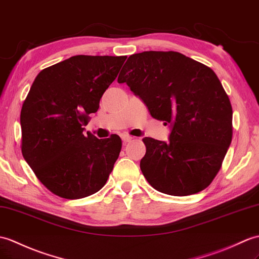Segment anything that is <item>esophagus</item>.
I'll use <instances>...</instances> for the list:
<instances>
[{
	"label": "esophagus",
	"instance_id": "34e87169",
	"mask_svg": "<svg viewBox=\"0 0 259 259\" xmlns=\"http://www.w3.org/2000/svg\"><path fill=\"white\" fill-rule=\"evenodd\" d=\"M121 139L123 141V143H128L132 140V137L131 136H128V135H122L121 136Z\"/></svg>",
	"mask_w": 259,
	"mask_h": 259
}]
</instances>
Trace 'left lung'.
<instances>
[{
	"mask_svg": "<svg viewBox=\"0 0 259 259\" xmlns=\"http://www.w3.org/2000/svg\"><path fill=\"white\" fill-rule=\"evenodd\" d=\"M120 71L151 116L170 123L169 142L144 138V178L162 193L185 196L211 184L233 136L232 105L214 71L178 52L131 55Z\"/></svg>",
	"mask_w": 259,
	"mask_h": 259,
	"instance_id": "obj_1",
	"label": "left lung"
}]
</instances>
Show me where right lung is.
I'll return each mask as SVG.
<instances>
[{"label": "right lung", "mask_w": 259, "mask_h": 259, "mask_svg": "<svg viewBox=\"0 0 259 259\" xmlns=\"http://www.w3.org/2000/svg\"><path fill=\"white\" fill-rule=\"evenodd\" d=\"M127 56L77 55L36 76L21 111L22 153L52 193L77 200L98 192L117 161L121 139H97L82 125Z\"/></svg>", "instance_id": "obj_1"}]
</instances>
